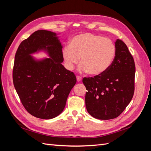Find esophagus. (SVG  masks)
Returning <instances> with one entry per match:
<instances>
[{"label":"esophagus","mask_w":151,"mask_h":151,"mask_svg":"<svg viewBox=\"0 0 151 151\" xmlns=\"http://www.w3.org/2000/svg\"><path fill=\"white\" fill-rule=\"evenodd\" d=\"M76 78H77V82H81V81H82L81 77H80V76H76Z\"/></svg>","instance_id":"esophagus-1"}]
</instances>
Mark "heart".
<instances>
[{
  "label": "heart",
  "mask_w": 151,
  "mask_h": 151,
  "mask_svg": "<svg viewBox=\"0 0 151 151\" xmlns=\"http://www.w3.org/2000/svg\"><path fill=\"white\" fill-rule=\"evenodd\" d=\"M116 46L113 41L99 35L83 33L73 37L63 50L62 57L66 67L74 68L79 62L81 72L101 76L111 67L116 55Z\"/></svg>",
  "instance_id": "1"
}]
</instances>
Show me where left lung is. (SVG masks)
Returning a JSON list of instances; mask_svg holds the SVG:
<instances>
[{
	"label": "left lung",
	"instance_id": "left-lung-1",
	"mask_svg": "<svg viewBox=\"0 0 151 151\" xmlns=\"http://www.w3.org/2000/svg\"><path fill=\"white\" fill-rule=\"evenodd\" d=\"M115 46V58L109 69L101 76L83 79L87 90V111L99 120L118 117L130 103L134 93V58L122 40H117Z\"/></svg>",
	"mask_w": 151,
	"mask_h": 151
}]
</instances>
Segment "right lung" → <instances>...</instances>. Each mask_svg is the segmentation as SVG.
<instances>
[{"label":"right lung","mask_w":151,"mask_h":151,"mask_svg":"<svg viewBox=\"0 0 151 151\" xmlns=\"http://www.w3.org/2000/svg\"><path fill=\"white\" fill-rule=\"evenodd\" d=\"M47 51L50 57L36 61L30 55ZM62 46L56 33L38 30L22 41L14 63L13 84L21 103L31 115L52 119L63 111L77 80L62 65Z\"/></svg>","instance_id":"1"}]
</instances>
